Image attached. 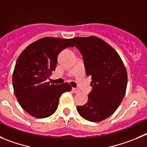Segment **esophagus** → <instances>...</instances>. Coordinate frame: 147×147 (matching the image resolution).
Returning <instances> with one entry per match:
<instances>
[{"label":"esophagus","instance_id":"34e87169","mask_svg":"<svg viewBox=\"0 0 147 147\" xmlns=\"http://www.w3.org/2000/svg\"><path fill=\"white\" fill-rule=\"evenodd\" d=\"M72 92L74 93H79L80 92V90L78 88H72Z\"/></svg>","mask_w":147,"mask_h":147}]
</instances>
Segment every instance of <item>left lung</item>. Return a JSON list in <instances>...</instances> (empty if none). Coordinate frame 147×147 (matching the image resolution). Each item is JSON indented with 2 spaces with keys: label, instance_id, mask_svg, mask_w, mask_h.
Masks as SVG:
<instances>
[{
  "label": "left lung",
  "instance_id": "1",
  "mask_svg": "<svg viewBox=\"0 0 147 147\" xmlns=\"http://www.w3.org/2000/svg\"><path fill=\"white\" fill-rule=\"evenodd\" d=\"M71 42L81 53L87 76L92 78L88 101L78 105V112L88 121H101L116 111L125 96V66L114 49L96 36L74 37Z\"/></svg>",
  "mask_w": 147,
  "mask_h": 147
}]
</instances>
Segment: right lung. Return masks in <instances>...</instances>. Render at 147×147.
Segmentation results:
<instances>
[{"instance_id":"obj_1","label":"right lung","mask_w":147,"mask_h":147,"mask_svg":"<svg viewBox=\"0 0 147 147\" xmlns=\"http://www.w3.org/2000/svg\"><path fill=\"white\" fill-rule=\"evenodd\" d=\"M70 41L42 38L28 46L17 60L12 75L14 94L22 109L35 118L53 114L62 94L72 89L68 83L51 84L46 81L55 70L59 53L73 47Z\"/></svg>"}]
</instances>
